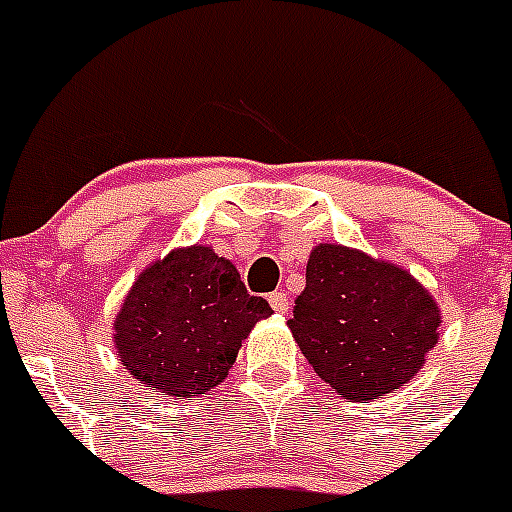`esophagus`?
I'll list each match as a JSON object with an SVG mask.
<instances>
[{"mask_svg": "<svg viewBox=\"0 0 512 512\" xmlns=\"http://www.w3.org/2000/svg\"><path fill=\"white\" fill-rule=\"evenodd\" d=\"M269 305H272L277 313H287V308H290V300H287V292L285 290H277L269 295Z\"/></svg>", "mask_w": 512, "mask_h": 512, "instance_id": "34e87169", "label": "esophagus"}]
</instances>
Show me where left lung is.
<instances>
[{"label":"left lung","mask_w":512,"mask_h":512,"mask_svg":"<svg viewBox=\"0 0 512 512\" xmlns=\"http://www.w3.org/2000/svg\"><path fill=\"white\" fill-rule=\"evenodd\" d=\"M287 326L321 381L365 404L419 373L438 344L440 310L406 269L321 243Z\"/></svg>","instance_id":"left-lung-1"}]
</instances>
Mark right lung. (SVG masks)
<instances>
[{"mask_svg": "<svg viewBox=\"0 0 512 512\" xmlns=\"http://www.w3.org/2000/svg\"><path fill=\"white\" fill-rule=\"evenodd\" d=\"M269 316V303L248 295L233 261L209 246L178 248L131 285L113 344L144 386L194 399L225 381L243 339Z\"/></svg>", "mask_w": 512, "mask_h": 512, "instance_id": "add662e5", "label": "right lung"}]
</instances>
